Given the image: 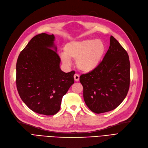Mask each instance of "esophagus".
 Instances as JSON below:
<instances>
[{"instance_id":"esophagus-1","label":"esophagus","mask_w":148,"mask_h":148,"mask_svg":"<svg viewBox=\"0 0 148 148\" xmlns=\"http://www.w3.org/2000/svg\"><path fill=\"white\" fill-rule=\"evenodd\" d=\"M74 79H75V82H78L79 81V76L78 74H75L74 75Z\"/></svg>"}]
</instances>
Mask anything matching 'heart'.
<instances>
[{
    "label": "heart",
    "mask_w": 148,
    "mask_h": 148,
    "mask_svg": "<svg viewBox=\"0 0 148 148\" xmlns=\"http://www.w3.org/2000/svg\"><path fill=\"white\" fill-rule=\"evenodd\" d=\"M64 53L60 54V59L66 66L71 65L70 59L76 60L77 68L85 73L95 70L104 55L106 46L101 40L84 39L71 41L64 47Z\"/></svg>",
    "instance_id": "heart-1"
}]
</instances>
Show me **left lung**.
I'll return each instance as SVG.
<instances>
[{
	"label": "left lung",
	"mask_w": 148,
	"mask_h": 148,
	"mask_svg": "<svg viewBox=\"0 0 148 148\" xmlns=\"http://www.w3.org/2000/svg\"><path fill=\"white\" fill-rule=\"evenodd\" d=\"M83 97L96 114L115 109L127 96L130 83V63L127 52L112 36L110 46L97 68L79 77Z\"/></svg>",
	"instance_id": "obj_1"
}]
</instances>
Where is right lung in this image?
<instances>
[{
  "label": "right lung",
  "instance_id": "1",
  "mask_svg": "<svg viewBox=\"0 0 148 148\" xmlns=\"http://www.w3.org/2000/svg\"><path fill=\"white\" fill-rule=\"evenodd\" d=\"M53 34L35 36L20 52L16 65L21 99L31 110L46 115L59 112L62 97L74 83L75 71L65 73L60 69Z\"/></svg>",
  "mask_w": 148,
  "mask_h": 148
}]
</instances>
